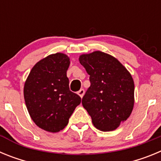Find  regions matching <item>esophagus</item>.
<instances>
[{"label":"esophagus","mask_w":161,"mask_h":161,"mask_svg":"<svg viewBox=\"0 0 161 161\" xmlns=\"http://www.w3.org/2000/svg\"><path fill=\"white\" fill-rule=\"evenodd\" d=\"M84 93H85V90H84L83 89H80V90L77 92V94L79 95V96L80 97H82L84 96Z\"/></svg>","instance_id":"obj_1"}]
</instances>
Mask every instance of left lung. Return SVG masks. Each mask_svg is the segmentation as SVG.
<instances>
[{"label": "left lung", "mask_w": 161, "mask_h": 161, "mask_svg": "<svg viewBox=\"0 0 161 161\" xmlns=\"http://www.w3.org/2000/svg\"><path fill=\"white\" fill-rule=\"evenodd\" d=\"M79 60L90 81L82 98L84 108L97 129L115 130L133 109L135 85L131 75L117 59L99 51L80 55Z\"/></svg>", "instance_id": "8db88e82"}]
</instances>
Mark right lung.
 <instances>
[{
  "label": "right lung",
  "instance_id": "1",
  "mask_svg": "<svg viewBox=\"0 0 161 161\" xmlns=\"http://www.w3.org/2000/svg\"><path fill=\"white\" fill-rule=\"evenodd\" d=\"M68 55L56 53L33 67L24 86V98L35 124L49 132H58L68 125L81 98L69 89Z\"/></svg>",
  "mask_w": 161,
  "mask_h": 161
}]
</instances>
